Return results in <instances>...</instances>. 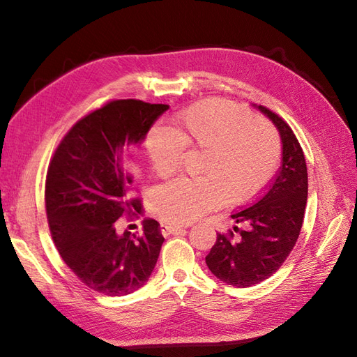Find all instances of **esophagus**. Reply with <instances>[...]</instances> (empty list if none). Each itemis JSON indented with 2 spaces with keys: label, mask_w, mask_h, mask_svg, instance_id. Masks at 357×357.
Wrapping results in <instances>:
<instances>
[{
  "label": "esophagus",
  "mask_w": 357,
  "mask_h": 357,
  "mask_svg": "<svg viewBox=\"0 0 357 357\" xmlns=\"http://www.w3.org/2000/svg\"><path fill=\"white\" fill-rule=\"evenodd\" d=\"M183 229V226H177V225H171V223H160V232L162 235H169V234H176L178 231Z\"/></svg>",
  "instance_id": "34e87169"
}]
</instances>
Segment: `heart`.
Returning a JSON list of instances; mask_svg holds the SVG:
<instances>
[{
	"instance_id": "heart-1",
	"label": "heart",
	"mask_w": 357,
	"mask_h": 357,
	"mask_svg": "<svg viewBox=\"0 0 357 357\" xmlns=\"http://www.w3.org/2000/svg\"><path fill=\"white\" fill-rule=\"evenodd\" d=\"M183 149L201 153L197 180H176L158 188L150 208L168 223H190L207 211L252 199L273 178L280 139L273 125L228 100L210 98L189 107L149 134V155L158 177L178 169Z\"/></svg>"
}]
</instances>
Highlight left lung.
<instances>
[{
	"instance_id": "left-lung-1",
	"label": "left lung",
	"mask_w": 357,
	"mask_h": 357,
	"mask_svg": "<svg viewBox=\"0 0 357 357\" xmlns=\"http://www.w3.org/2000/svg\"><path fill=\"white\" fill-rule=\"evenodd\" d=\"M278 129L282 167L255 204L231 214L234 229L218 234L205 262L220 282L250 287L271 277L290 255L299 236L308 197L305 156L294 131L278 114L257 105Z\"/></svg>"
}]
</instances>
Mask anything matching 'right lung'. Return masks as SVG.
Instances as JSON below:
<instances>
[{
    "label": "right lung",
    "instance_id": "obj_1",
    "mask_svg": "<svg viewBox=\"0 0 357 357\" xmlns=\"http://www.w3.org/2000/svg\"><path fill=\"white\" fill-rule=\"evenodd\" d=\"M167 104L116 100L75 123L55 150L46 177V213L63 262L89 289L125 296L143 287L158 262L164 236L153 219L143 232L116 231V220L143 215L131 197L132 176L123 147L139 144Z\"/></svg>",
    "mask_w": 357,
    "mask_h": 357
}]
</instances>
